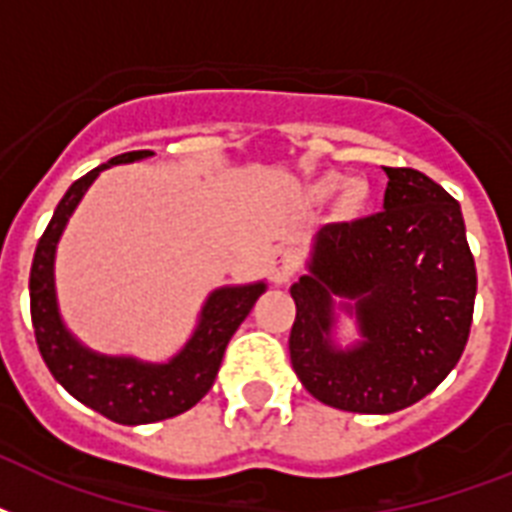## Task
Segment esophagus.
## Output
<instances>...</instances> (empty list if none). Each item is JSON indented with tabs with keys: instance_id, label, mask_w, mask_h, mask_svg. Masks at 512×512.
<instances>
[{
	"instance_id": "obj_1",
	"label": "esophagus",
	"mask_w": 512,
	"mask_h": 512,
	"mask_svg": "<svg viewBox=\"0 0 512 512\" xmlns=\"http://www.w3.org/2000/svg\"><path fill=\"white\" fill-rule=\"evenodd\" d=\"M299 265H302V257L294 247H278L270 257V278H273V284L284 286L289 284L294 276H297Z\"/></svg>"
}]
</instances>
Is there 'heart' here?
I'll use <instances>...</instances> for the list:
<instances>
[{
	"mask_svg": "<svg viewBox=\"0 0 512 512\" xmlns=\"http://www.w3.org/2000/svg\"><path fill=\"white\" fill-rule=\"evenodd\" d=\"M339 184H342V178L339 176H326L321 181V191H334Z\"/></svg>",
	"mask_w": 512,
	"mask_h": 512,
	"instance_id": "heart-1",
	"label": "heart"
}]
</instances>
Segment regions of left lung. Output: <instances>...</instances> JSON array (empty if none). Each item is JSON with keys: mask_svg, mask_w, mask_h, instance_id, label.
<instances>
[{"mask_svg": "<svg viewBox=\"0 0 512 512\" xmlns=\"http://www.w3.org/2000/svg\"><path fill=\"white\" fill-rule=\"evenodd\" d=\"M384 173V210L326 223L310 273L289 289L294 373L315 400L347 413H397L434 392L473 321L476 263L460 205L421 170ZM336 309L358 328L344 348L333 339Z\"/></svg>", "mask_w": 512, "mask_h": 512, "instance_id": "left-lung-1", "label": "left lung"}]
</instances>
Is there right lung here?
Returning <instances> with one entry per match:
<instances>
[{"label": "right lung", "mask_w": 512, "mask_h": 512, "mask_svg": "<svg viewBox=\"0 0 512 512\" xmlns=\"http://www.w3.org/2000/svg\"><path fill=\"white\" fill-rule=\"evenodd\" d=\"M155 152H126L89 170L65 191L60 205L39 239L31 265V321L39 352L49 373L68 389L78 402L89 405L105 418L123 426H141L186 413L213 386L220 360L231 336L255 307L257 297L268 289L265 281L242 286H220L202 305L197 328L189 342L168 363H147L131 355H102L89 350L70 334L57 305L54 289V255L60 236L76 213L78 202L102 170L110 165L144 160Z\"/></svg>", "instance_id": "add662e5"}]
</instances>
